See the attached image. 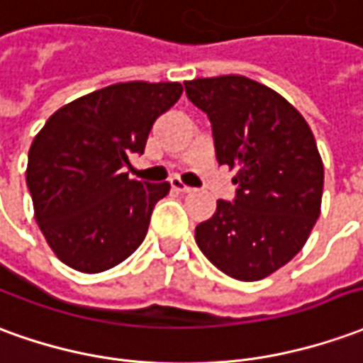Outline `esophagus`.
I'll use <instances>...</instances> for the list:
<instances>
[{"label":"esophagus","mask_w":363,"mask_h":363,"mask_svg":"<svg viewBox=\"0 0 363 363\" xmlns=\"http://www.w3.org/2000/svg\"><path fill=\"white\" fill-rule=\"evenodd\" d=\"M171 186H173V190H177V192H190V190H192L190 186H186L181 179H173V181H171Z\"/></svg>","instance_id":"obj_1"}]
</instances>
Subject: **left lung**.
<instances>
[{
    "label": "left lung",
    "mask_w": 363,
    "mask_h": 363,
    "mask_svg": "<svg viewBox=\"0 0 363 363\" xmlns=\"http://www.w3.org/2000/svg\"><path fill=\"white\" fill-rule=\"evenodd\" d=\"M206 111L220 164L234 171V202L218 200L196 225L200 252L238 281H259L303 250L320 216L324 164L306 120L281 94L240 74L184 82Z\"/></svg>",
    "instance_id": "1"
}]
</instances>
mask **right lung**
I'll use <instances>...</instances> for the list:
<instances>
[{
	"label": "right lung",
	"instance_id": "1",
	"mask_svg": "<svg viewBox=\"0 0 363 363\" xmlns=\"http://www.w3.org/2000/svg\"><path fill=\"white\" fill-rule=\"evenodd\" d=\"M181 94L179 82L106 86L62 106L35 135L25 171L35 220L68 267L102 273L145 240L171 184L129 179L123 167Z\"/></svg>",
	"mask_w": 363,
	"mask_h": 363
}]
</instances>
